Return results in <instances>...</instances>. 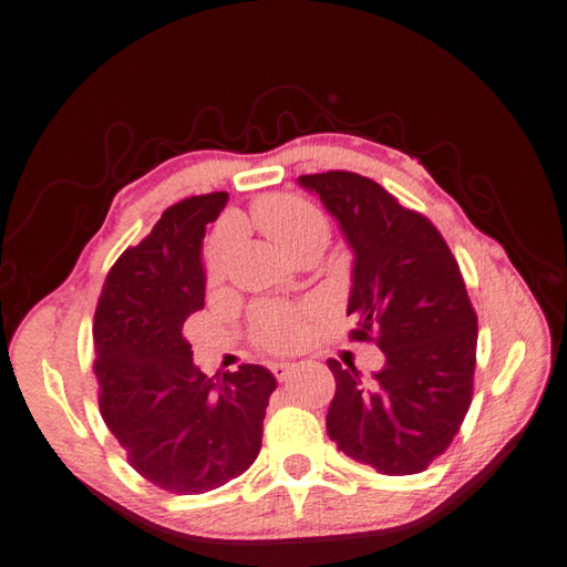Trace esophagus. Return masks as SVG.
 I'll return each mask as SVG.
<instances>
[{
	"instance_id": "34e87169",
	"label": "esophagus",
	"mask_w": 567,
	"mask_h": 567,
	"mask_svg": "<svg viewBox=\"0 0 567 567\" xmlns=\"http://www.w3.org/2000/svg\"><path fill=\"white\" fill-rule=\"evenodd\" d=\"M271 372H274V378H276V380H279V382H286L288 378H291L293 365H291V362H274V365H271Z\"/></svg>"
}]
</instances>
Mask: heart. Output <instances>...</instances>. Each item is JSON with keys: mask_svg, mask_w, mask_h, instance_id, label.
Here are the masks:
<instances>
[{"mask_svg": "<svg viewBox=\"0 0 567 567\" xmlns=\"http://www.w3.org/2000/svg\"><path fill=\"white\" fill-rule=\"evenodd\" d=\"M254 221L266 237L291 254L293 259L308 251H323L328 241V219L323 212L296 195H271L254 205ZM229 261V244L219 241L205 259L207 284L224 279ZM313 311H298L286 306H261L254 316L256 343L274 352L296 350L308 338Z\"/></svg>", "mask_w": 567, "mask_h": 567, "instance_id": "1", "label": "heart"}]
</instances>
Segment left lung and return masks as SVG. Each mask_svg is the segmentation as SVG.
Returning <instances> with one entry per match:
<instances>
[{"label": "left lung", "instance_id": "left-lung-1", "mask_svg": "<svg viewBox=\"0 0 567 567\" xmlns=\"http://www.w3.org/2000/svg\"><path fill=\"white\" fill-rule=\"evenodd\" d=\"M352 249V340H375L384 365L365 380L328 360L326 414L338 450L388 476L420 474L450 450L474 394L476 311L434 224L375 179L346 169L301 175Z\"/></svg>", "mask_w": 567, "mask_h": 567}]
</instances>
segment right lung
I'll list each match as a JSON object with an SVG mask.
<instances>
[{"mask_svg":"<svg viewBox=\"0 0 567 567\" xmlns=\"http://www.w3.org/2000/svg\"><path fill=\"white\" fill-rule=\"evenodd\" d=\"M227 199L209 192L167 207L141 244L117 256L93 318L103 422L137 474L179 496L247 472L276 390L261 365L207 378L183 336L185 320L205 308L202 239Z\"/></svg>","mask_w":567,"mask_h":567,"instance_id":"add662e5","label":"right lung"}]
</instances>
